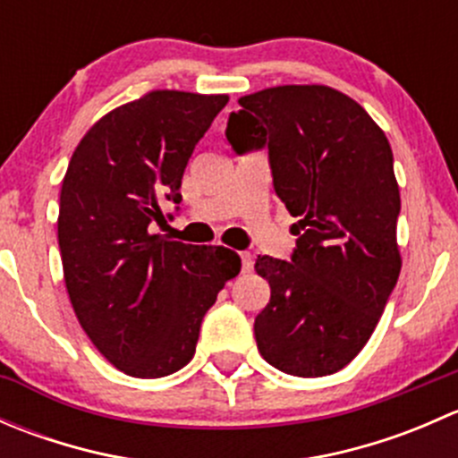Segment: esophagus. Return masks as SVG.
<instances>
[{"mask_svg": "<svg viewBox=\"0 0 458 458\" xmlns=\"http://www.w3.org/2000/svg\"><path fill=\"white\" fill-rule=\"evenodd\" d=\"M242 270L243 272H250L252 270V255L250 252H242Z\"/></svg>", "mask_w": 458, "mask_h": 458, "instance_id": "esophagus-1", "label": "esophagus"}]
</instances>
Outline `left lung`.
Wrapping results in <instances>:
<instances>
[{
	"mask_svg": "<svg viewBox=\"0 0 458 458\" xmlns=\"http://www.w3.org/2000/svg\"><path fill=\"white\" fill-rule=\"evenodd\" d=\"M239 106L225 140L237 155L267 148L276 197L299 219L290 261L255 263L270 284V303L255 318L257 348L285 374H335L368 344L399 279L392 148L335 88H266Z\"/></svg>",
	"mask_w": 458,
	"mask_h": 458,
	"instance_id": "left-lung-1",
	"label": "left lung"
}]
</instances>
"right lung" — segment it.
<instances>
[{"mask_svg": "<svg viewBox=\"0 0 458 458\" xmlns=\"http://www.w3.org/2000/svg\"><path fill=\"white\" fill-rule=\"evenodd\" d=\"M225 104L228 95L152 90L104 114L68 164L57 219L68 297L88 339L131 377L182 370L203 315L242 270L228 248L152 234L164 203L182 201L188 159Z\"/></svg>", "mask_w": 458, "mask_h": 458, "instance_id": "add662e5", "label": "right lung"}]
</instances>
